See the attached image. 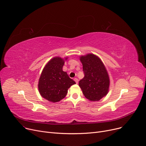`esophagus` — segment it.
<instances>
[{"label": "esophagus", "instance_id": "obj_1", "mask_svg": "<svg viewBox=\"0 0 146 146\" xmlns=\"http://www.w3.org/2000/svg\"><path fill=\"white\" fill-rule=\"evenodd\" d=\"M74 80L75 81V82L77 83V84H78V78H74Z\"/></svg>", "mask_w": 146, "mask_h": 146}]
</instances>
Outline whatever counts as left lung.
I'll use <instances>...</instances> for the list:
<instances>
[{
  "label": "left lung",
  "mask_w": 146,
  "mask_h": 146,
  "mask_svg": "<svg viewBox=\"0 0 146 146\" xmlns=\"http://www.w3.org/2000/svg\"><path fill=\"white\" fill-rule=\"evenodd\" d=\"M84 77L79 81L82 93L89 100L99 101L108 92L109 78L102 60L93 54L82 56Z\"/></svg>",
  "instance_id": "1"
}]
</instances>
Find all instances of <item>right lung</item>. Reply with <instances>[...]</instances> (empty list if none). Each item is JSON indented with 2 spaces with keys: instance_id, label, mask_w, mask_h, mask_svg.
<instances>
[{
  "instance_id": "1",
  "label": "right lung",
  "mask_w": 146,
  "mask_h": 146,
  "mask_svg": "<svg viewBox=\"0 0 146 146\" xmlns=\"http://www.w3.org/2000/svg\"><path fill=\"white\" fill-rule=\"evenodd\" d=\"M64 62V59L59 57L52 59L44 68L39 79L38 87L41 96L53 103L63 99L68 89L75 84L62 70Z\"/></svg>"
}]
</instances>
